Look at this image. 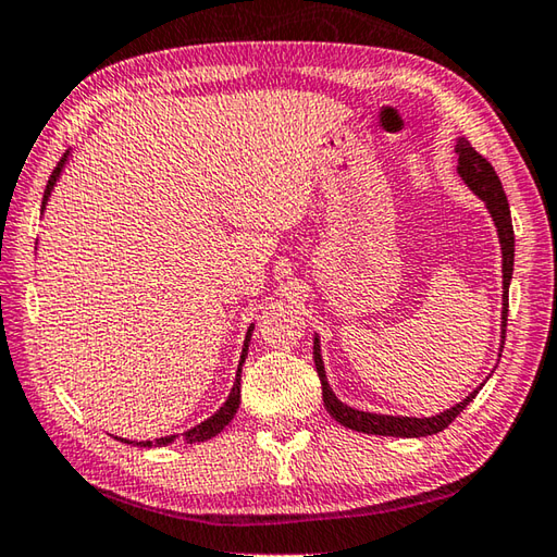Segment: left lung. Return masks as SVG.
<instances>
[{"mask_svg":"<svg viewBox=\"0 0 557 557\" xmlns=\"http://www.w3.org/2000/svg\"><path fill=\"white\" fill-rule=\"evenodd\" d=\"M456 154H458V174L463 176L466 184L473 188V191L487 203L492 218H495L497 233H499V245H502V276H505V310H502V334H507V312H509V281H511V271H513V227H511V213H509V201L505 188H502L499 176L495 172L485 157H482L473 145H470L466 138H460L456 145ZM505 339V337H502ZM505 349V344H502ZM312 359H314V369H318L320 383H322V403L327 407V412L337 419L342 426H349L354 432H363V434H375V436H432L444 432V429L454 422V419L463 412L468 403H473V397L478 395L470 393L463 403H458L456 407L446 409V412L436 414V417H391V414H371V412H359V409H351L342 405L337 397H334L332 387L327 383V375H324V366H322V356H320V342L314 337L312 346Z\"/></svg>","mask_w":557,"mask_h":557,"instance_id":"1","label":"left lung"}]
</instances>
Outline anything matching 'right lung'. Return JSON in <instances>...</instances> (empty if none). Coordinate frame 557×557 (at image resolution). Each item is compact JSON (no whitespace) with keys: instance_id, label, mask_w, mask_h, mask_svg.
<instances>
[{"instance_id":"1","label":"right lung","mask_w":557,"mask_h":557,"mask_svg":"<svg viewBox=\"0 0 557 557\" xmlns=\"http://www.w3.org/2000/svg\"><path fill=\"white\" fill-rule=\"evenodd\" d=\"M65 160H67V152L62 154V160L58 162V166H55V170H52V174H50L48 186H46V196H44V206H46V201H48V196H50V191H52V186H55V182H58V176H60V172H62V164H65ZM251 330H255V327H249V330H247V337H245V349H243V359H239L237 377H235L233 393H230L227 403H225L223 407H220L218 412H215L211 419H206V422H201V424H198V426H194V429H188V432H184V434H182V438H184L186 444H198V442H206V438H211V436L220 434V432H223V429L230 424V419L235 417L237 407H239V373H243V363H245V356H247V349H249ZM174 438H176V436H162V438H154V442H143V446H166V444H172ZM128 444H131V442H128Z\"/></svg>"}]
</instances>
